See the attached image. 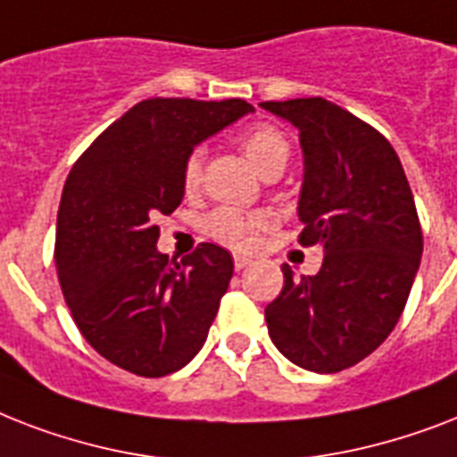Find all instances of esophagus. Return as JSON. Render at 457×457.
Wrapping results in <instances>:
<instances>
[{
    "label": "esophagus",
    "mask_w": 457,
    "mask_h": 457,
    "mask_svg": "<svg viewBox=\"0 0 457 457\" xmlns=\"http://www.w3.org/2000/svg\"><path fill=\"white\" fill-rule=\"evenodd\" d=\"M246 265H251V258L242 256V253H235V268H237V270H244Z\"/></svg>",
    "instance_id": "obj_1"
}]
</instances>
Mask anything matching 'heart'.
<instances>
[{"label":"heart","instance_id":"heart-1","mask_svg":"<svg viewBox=\"0 0 457 457\" xmlns=\"http://www.w3.org/2000/svg\"><path fill=\"white\" fill-rule=\"evenodd\" d=\"M239 146H242L244 156L249 158V163L261 175L268 170H275V168H285L289 152H292L282 130H278L275 125L268 123L251 125L249 130H244L242 137H239ZM201 165H204V156H201L199 149L185 158V165H182V187H185L187 192H194L199 187ZM270 213H265V211L218 206L204 218L201 229L213 242L225 244L229 249H249L251 244L256 242L258 232L270 228Z\"/></svg>","mask_w":457,"mask_h":457}]
</instances>
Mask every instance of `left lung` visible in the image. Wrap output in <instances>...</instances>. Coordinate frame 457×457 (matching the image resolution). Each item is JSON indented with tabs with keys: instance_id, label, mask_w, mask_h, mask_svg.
<instances>
[{
	"instance_id": "left-lung-1",
	"label": "left lung",
	"mask_w": 457,
	"mask_h": 457,
	"mask_svg": "<svg viewBox=\"0 0 457 457\" xmlns=\"http://www.w3.org/2000/svg\"><path fill=\"white\" fill-rule=\"evenodd\" d=\"M299 130L301 246L325 249L318 275L294 278L265 308L272 344L311 372H341L394 332L422 258L411 185L389 139L322 96L263 102Z\"/></svg>"
}]
</instances>
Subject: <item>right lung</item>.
I'll use <instances>...</instances> for the list:
<instances>
[{"instance_id": "add662e5", "label": "right lung", "mask_w": 457, "mask_h": 457, "mask_svg": "<svg viewBox=\"0 0 457 457\" xmlns=\"http://www.w3.org/2000/svg\"><path fill=\"white\" fill-rule=\"evenodd\" d=\"M249 111L244 99H145L68 172L54 246L61 292L89 346L132 375L185 368L218 315L232 256L201 242L170 265L156 249V218L182 204L194 146Z\"/></svg>"}]
</instances>
